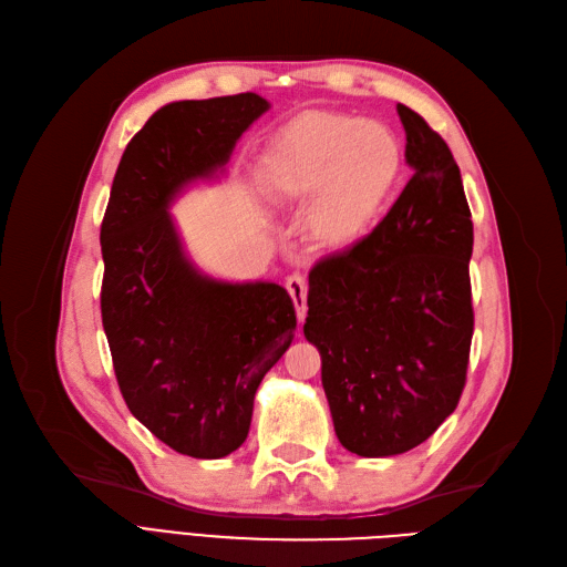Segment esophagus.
Returning a JSON list of instances; mask_svg holds the SVG:
<instances>
[{
    "label": "esophagus",
    "instance_id": "1",
    "mask_svg": "<svg viewBox=\"0 0 567 567\" xmlns=\"http://www.w3.org/2000/svg\"><path fill=\"white\" fill-rule=\"evenodd\" d=\"M286 288H288L290 298H293V302H296L298 319L305 321V317H307V279L300 277V274H293V277H288Z\"/></svg>",
    "mask_w": 567,
    "mask_h": 567
}]
</instances>
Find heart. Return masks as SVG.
<instances>
[{
  "mask_svg": "<svg viewBox=\"0 0 567 567\" xmlns=\"http://www.w3.org/2000/svg\"><path fill=\"white\" fill-rule=\"evenodd\" d=\"M398 134L379 120L307 111L274 136L262 156L267 194L307 203L305 227L323 250H348L375 229L404 177Z\"/></svg>",
  "mask_w": 567,
  "mask_h": 567,
  "instance_id": "obj_1",
  "label": "heart"
}]
</instances>
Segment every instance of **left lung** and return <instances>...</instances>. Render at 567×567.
Listing matches in <instances>:
<instances>
[{
  "label": "left lung",
  "instance_id": "obj_1",
  "mask_svg": "<svg viewBox=\"0 0 567 567\" xmlns=\"http://www.w3.org/2000/svg\"><path fill=\"white\" fill-rule=\"evenodd\" d=\"M414 175L375 229L310 271L305 338L342 447H419L458 404L473 338V221L442 136L398 104Z\"/></svg>",
  "mask_w": 567,
  "mask_h": 567
}]
</instances>
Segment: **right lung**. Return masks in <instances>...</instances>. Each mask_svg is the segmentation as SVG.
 Wrapping results in <instances>:
<instances>
[{"instance_id":"1","label":"right lung","mask_w":567,"mask_h":567,"mask_svg":"<svg viewBox=\"0 0 567 567\" xmlns=\"http://www.w3.org/2000/svg\"><path fill=\"white\" fill-rule=\"evenodd\" d=\"M269 101H175L132 136L101 221V321L132 416L167 447L221 458L250 431L265 373L290 348L296 307L269 281L229 284L188 260L169 203L210 179Z\"/></svg>"}]
</instances>
